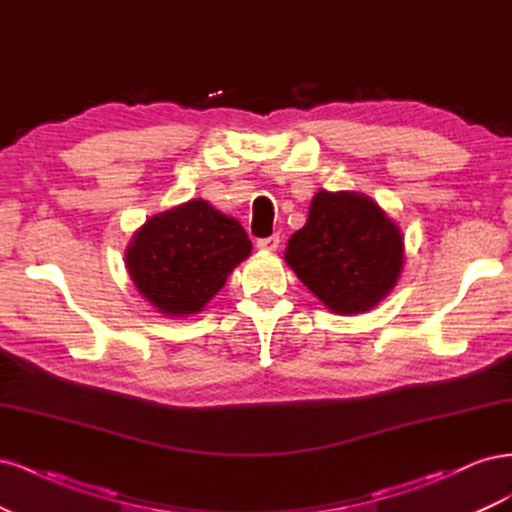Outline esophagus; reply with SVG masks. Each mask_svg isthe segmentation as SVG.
Wrapping results in <instances>:
<instances>
[{
    "instance_id": "1",
    "label": "esophagus",
    "mask_w": 512,
    "mask_h": 512,
    "mask_svg": "<svg viewBox=\"0 0 512 512\" xmlns=\"http://www.w3.org/2000/svg\"><path fill=\"white\" fill-rule=\"evenodd\" d=\"M280 235H271V237H265V239H258L256 241V245L260 247V250H265V252H275L277 247H280Z\"/></svg>"
}]
</instances>
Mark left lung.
Instances as JSON below:
<instances>
[{
  "label": "left lung",
  "instance_id": "left-lung-1",
  "mask_svg": "<svg viewBox=\"0 0 512 512\" xmlns=\"http://www.w3.org/2000/svg\"><path fill=\"white\" fill-rule=\"evenodd\" d=\"M284 258L331 312L363 314L395 288L404 235L369 196L320 190Z\"/></svg>",
  "mask_w": 512,
  "mask_h": 512
}]
</instances>
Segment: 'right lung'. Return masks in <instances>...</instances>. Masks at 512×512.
I'll list each match as a JSON object with an SVG mask.
<instances>
[{
  "label": "right lung",
  "instance_id": "add662e5",
  "mask_svg": "<svg viewBox=\"0 0 512 512\" xmlns=\"http://www.w3.org/2000/svg\"><path fill=\"white\" fill-rule=\"evenodd\" d=\"M252 241L235 220L194 198L153 215L126 250V269L138 292L164 316L198 314L226 284Z\"/></svg>",
  "mask_w": 512,
  "mask_h": 512
}]
</instances>
